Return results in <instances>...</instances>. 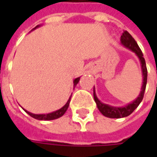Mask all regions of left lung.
Here are the masks:
<instances>
[{
    "mask_svg": "<svg viewBox=\"0 0 157 157\" xmlns=\"http://www.w3.org/2000/svg\"><path fill=\"white\" fill-rule=\"evenodd\" d=\"M121 43L122 44L124 45L126 48H128L131 49L132 51H134L137 55V56L140 60L141 63V68H142V73H143V85L141 87V92L140 93L139 97L135 100L132 103H129L128 105L125 106L124 108H114V107H111V106L104 104L99 101L97 96L95 94V91H93V97H94V100H95L98 109L99 111L102 113V114L108 118H120L127 117L129 114H131L132 113L135 111V109L140 105V103L141 102L142 99L144 98V94H145V87H146V82H147V68H146V64H145V60L144 57H143V53H142L141 49L140 48L139 45L135 41L134 38L132 37L129 33L127 32L126 30H124V33L121 35Z\"/></svg>",
    "mask_w": 157,
    "mask_h": 157,
    "instance_id": "1",
    "label": "left lung"
}]
</instances>
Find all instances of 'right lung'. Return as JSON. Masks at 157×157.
Returning <instances> with one entry per match:
<instances>
[{
    "mask_svg": "<svg viewBox=\"0 0 157 157\" xmlns=\"http://www.w3.org/2000/svg\"><path fill=\"white\" fill-rule=\"evenodd\" d=\"M38 27V26H37ZM36 27V28H37ZM80 81V77L78 78L75 79V81H74V86H75ZM70 101H71V98H69L68 102H66V104H65L63 108H61L60 109H59L57 111H55V112L50 113H48V114H34V113H31L28 112V111H26V113L29 114V115L33 117V118H36V119H39V120H53V119H56V118H59V117H61V116L64 115V113L66 112V110L68 109L69 104H70Z\"/></svg>",
    "mask_w": 157,
    "mask_h": 157,
    "instance_id": "1",
    "label": "right lung"
}]
</instances>
